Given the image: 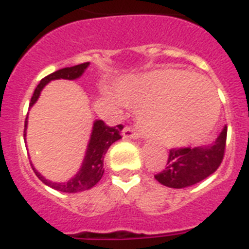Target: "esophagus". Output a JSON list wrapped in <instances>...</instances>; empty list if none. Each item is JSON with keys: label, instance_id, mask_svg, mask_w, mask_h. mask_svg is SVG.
Instances as JSON below:
<instances>
[{"label": "esophagus", "instance_id": "1", "mask_svg": "<svg viewBox=\"0 0 249 249\" xmlns=\"http://www.w3.org/2000/svg\"><path fill=\"white\" fill-rule=\"evenodd\" d=\"M140 133L137 132L134 128H132V126H125V128L123 129V137H124V138L137 140V138H140Z\"/></svg>", "mask_w": 249, "mask_h": 249}]
</instances>
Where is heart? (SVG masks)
I'll list each match as a JSON object with an SVG mask.
<instances>
[{
  "mask_svg": "<svg viewBox=\"0 0 249 249\" xmlns=\"http://www.w3.org/2000/svg\"><path fill=\"white\" fill-rule=\"evenodd\" d=\"M120 95L106 91L116 105L123 99L141 107L148 134L166 146H186L204 138L216 124L220 102L207 80L181 70H158L117 84Z\"/></svg>",
  "mask_w": 249,
  "mask_h": 249,
  "instance_id": "b5f03b06",
  "label": "heart"
}]
</instances>
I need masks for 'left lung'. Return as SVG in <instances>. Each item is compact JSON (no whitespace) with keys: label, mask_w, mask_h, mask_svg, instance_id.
I'll return each mask as SVG.
<instances>
[{"label":"left lung","mask_w":249,"mask_h":249,"mask_svg":"<svg viewBox=\"0 0 249 249\" xmlns=\"http://www.w3.org/2000/svg\"><path fill=\"white\" fill-rule=\"evenodd\" d=\"M226 134L228 128L224 126L212 144L170 150L166 166L156 174V181L166 187L183 189L209 177L222 163Z\"/></svg>","instance_id":"obj_1"}]
</instances>
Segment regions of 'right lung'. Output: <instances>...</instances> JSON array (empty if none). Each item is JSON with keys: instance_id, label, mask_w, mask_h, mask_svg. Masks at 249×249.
Instances as JSON below:
<instances>
[{"instance_id": "obj_1", "label": "right lung", "mask_w": 249, "mask_h": 249, "mask_svg": "<svg viewBox=\"0 0 249 249\" xmlns=\"http://www.w3.org/2000/svg\"><path fill=\"white\" fill-rule=\"evenodd\" d=\"M89 64L90 63L88 62V63L77 64V66H73V67L62 68V70H58V71L53 72L49 76L44 77L40 81V84L37 85L36 89H35V93H33L32 98H31L29 108L36 103L38 97H40L41 91H42V89H44L46 84H49L53 80L79 79V77L83 76L86 68L89 67ZM27 125H28V116L25 117L24 137L27 136ZM121 129H123V125H116L113 128H109L102 120L94 121L93 130H91V134H90L89 143H88V147H86V152L85 156H84L81 168L67 182L49 181L44 176H41V173H38L35 169L33 164L31 163L33 172L36 173L37 177L40 178L45 185L50 186L52 189L62 191V193H80V191H85V190L91 189L93 186H95L98 182L101 181L102 176L105 173V169H103V159H105L106 152H107V150H108L109 146L113 142L120 140Z\"/></svg>"}]
</instances>
